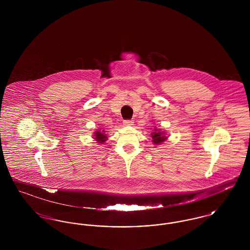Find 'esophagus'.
Returning <instances> with one entry per match:
<instances>
[{
    "label": "esophagus",
    "mask_w": 250,
    "mask_h": 250,
    "mask_svg": "<svg viewBox=\"0 0 250 250\" xmlns=\"http://www.w3.org/2000/svg\"><path fill=\"white\" fill-rule=\"evenodd\" d=\"M125 125H132L134 124L133 120H124V123H123Z\"/></svg>",
    "instance_id": "esophagus-1"
}]
</instances>
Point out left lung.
<instances>
[{"label":"left lung","mask_w":250,"mask_h":250,"mask_svg":"<svg viewBox=\"0 0 250 250\" xmlns=\"http://www.w3.org/2000/svg\"><path fill=\"white\" fill-rule=\"evenodd\" d=\"M152 138H153V143L155 144H160L167 139L166 137L164 136V132L156 130V129H155V132H153Z\"/></svg>","instance_id":"left-lung-1"}]
</instances>
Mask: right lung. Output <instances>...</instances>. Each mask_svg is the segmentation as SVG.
Instances as JSON below:
<instances>
[{"instance_id":"obj_1","label":"right lung","mask_w":250,"mask_h":250,"mask_svg":"<svg viewBox=\"0 0 250 250\" xmlns=\"http://www.w3.org/2000/svg\"><path fill=\"white\" fill-rule=\"evenodd\" d=\"M94 136H95L94 139L96 140L97 143H105V141H107V136H106V134L103 133V131L102 132L101 131H96Z\"/></svg>"}]
</instances>
